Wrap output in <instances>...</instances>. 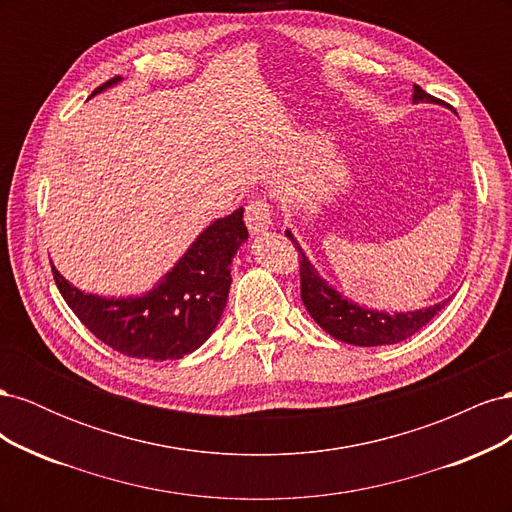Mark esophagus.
I'll use <instances>...</instances> for the list:
<instances>
[{
    "label": "esophagus",
    "mask_w": 512,
    "mask_h": 512,
    "mask_svg": "<svg viewBox=\"0 0 512 512\" xmlns=\"http://www.w3.org/2000/svg\"><path fill=\"white\" fill-rule=\"evenodd\" d=\"M245 224L252 235H260L273 226V213L265 198H256L245 207Z\"/></svg>",
    "instance_id": "34e87169"
}]
</instances>
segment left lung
<instances>
[{
    "label": "left lung",
    "instance_id": "left-lung-1",
    "mask_svg": "<svg viewBox=\"0 0 512 512\" xmlns=\"http://www.w3.org/2000/svg\"><path fill=\"white\" fill-rule=\"evenodd\" d=\"M412 102H429L436 104L438 100L429 96L418 85H414ZM286 237L297 245L301 256V299L303 305L322 331H327L331 337L346 342L352 346H386V344H399L421 331L425 324L436 316L440 309L448 303H436L416 312H380V309L363 307L346 297H342L329 282L314 269L312 262L307 260L301 245L294 239L290 230H286Z\"/></svg>",
    "mask_w": 512,
    "mask_h": 512
}]
</instances>
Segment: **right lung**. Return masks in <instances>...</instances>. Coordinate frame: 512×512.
I'll use <instances>...</instances> for the list:
<instances>
[{
    "label": "right lung",
    "mask_w": 512,
    "mask_h": 512,
    "mask_svg": "<svg viewBox=\"0 0 512 512\" xmlns=\"http://www.w3.org/2000/svg\"><path fill=\"white\" fill-rule=\"evenodd\" d=\"M106 81L94 94L117 85ZM247 241L243 207L207 226L177 265L141 297H100L72 286L53 267L72 312L100 342L132 359L173 361L203 346L218 327L230 290V265Z\"/></svg>",
    "instance_id": "right-lung-1"
}]
</instances>
